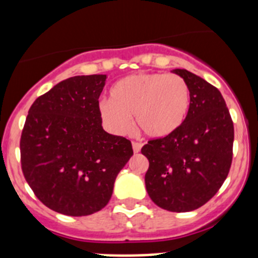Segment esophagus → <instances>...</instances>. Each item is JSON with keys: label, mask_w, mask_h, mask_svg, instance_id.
I'll return each instance as SVG.
<instances>
[{"label": "esophagus", "mask_w": 258, "mask_h": 258, "mask_svg": "<svg viewBox=\"0 0 258 258\" xmlns=\"http://www.w3.org/2000/svg\"><path fill=\"white\" fill-rule=\"evenodd\" d=\"M132 145H133V151H134L135 154H138L140 150H142V144H140V143L134 142Z\"/></svg>", "instance_id": "obj_1"}]
</instances>
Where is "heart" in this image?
Returning a JSON list of instances; mask_svg holds the SVG:
<instances>
[{
    "mask_svg": "<svg viewBox=\"0 0 258 258\" xmlns=\"http://www.w3.org/2000/svg\"><path fill=\"white\" fill-rule=\"evenodd\" d=\"M109 95L99 103L98 113L115 135L129 134L135 116L147 137L165 138L184 124L190 110V89L176 74H130L111 87Z\"/></svg>",
    "mask_w": 258,
    "mask_h": 258,
    "instance_id": "1",
    "label": "heart"
}]
</instances>
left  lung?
Returning a JSON list of instances; mask_svg holds the SVG:
<instances>
[{
	"label": "left lung",
	"mask_w": 258,
	"mask_h": 258,
	"mask_svg": "<svg viewBox=\"0 0 258 258\" xmlns=\"http://www.w3.org/2000/svg\"><path fill=\"white\" fill-rule=\"evenodd\" d=\"M190 89V110L176 132L142 148L149 160L145 186L154 204L187 212L224 184L232 161L233 123L220 90L186 70H174Z\"/></svg>",
	"instance_id": "8db88e82"
}]
</instances>
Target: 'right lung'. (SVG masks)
Returning <instances> with one entry per match:
<instances>
[{"instance_id": "1", "label": "right lung", "mask_w": 258, "mask_h": 258, "mask_svg": "<svg viewBox=\"0 0 258 258\" xmlns=\"http://www.w3.org/2000/svg\"><path fill=\"white\" fill-rule=\"evenodd\" d=\"M107 74L76 76L34 100L21 137L22 171L53 211L87 216L109 203L133 155L132 143L109 134L98 113Z\"/></svg>"}]
</instances>
